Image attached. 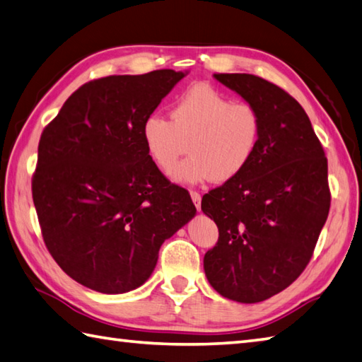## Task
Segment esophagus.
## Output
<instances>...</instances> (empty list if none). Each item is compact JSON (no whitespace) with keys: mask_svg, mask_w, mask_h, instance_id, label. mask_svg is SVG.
<instances>
[{"mask_svg":"<svg viewBox=\"0 0 362 362\" xmlns=\"http://www.w3.org/2000/svg\"><path fill=\"white\" fill-rule=\"evenodd\" d=\"M190 197H192V202L195 204V208L200 211V208H202V195L197 192V190H190Z\"/></svg>","mask_w":362,"mask_h":362,"instance_id":"esophagus-1","label":"esophagus"}]
</instances>
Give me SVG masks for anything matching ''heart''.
<instances>
[{
  "label": "heart",
  "instance_id": "obj_1",
  "mask_svg": "<svg viewBox=\"0 0 362 362\" xmlns=\"http://www.w3.org/2000/svg\"><path fill=\"white\" fill-rule=\"evenodd\" d=\"M262 134L255 105L233 102L209 83L184 90L170 108V119L153 113L141 124L149 158L163 173H172L189 149L190 156L175 173L187 184L235 180L254 159Z\"/></svg>",
  "mask_w": 362,
  "mask_h": 362
}]
</instances>
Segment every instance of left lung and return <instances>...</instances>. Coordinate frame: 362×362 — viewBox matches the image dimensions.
<instances>
[{"label":"left lung","instance_id":"obj_1","mask_svg":"<svg viewBox=\"0 0 362 362\" xmlns=\"http://www.w3.org/2000/svg\"><path fill=\"white\" fill-rule=\"evenodd\" d=\"M262 115L254 159L235 180L203 195L202 209L219 228L203 258L217 293L260 303L301 276L328 219V159L299 102L252 74H214Z\"/></svg>","mask_w":362,"mask_h":362}]
</instances>
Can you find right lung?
Returning a JSON list of instances; mask_svg holds the SVG:
<instances>
[{
	"label": "right lung",
	"mask_w": 362,
	"mask_h": 362,
	"mask_svg": "<svg viewBox=\"0 0 362 362\" xmlns=\"http://www.w3.org/2000/svg\"><path fill=\"white\" fill-rule=\"evenodd\" d=\"M182 77L160 69L88 81L40 135L31 190L45 247L88 288L140 287L162 243L195 216L187 190L163 176L141 137L143 121Z\"/></svg>",
	"instance_id": "1"
}]
</instances>
